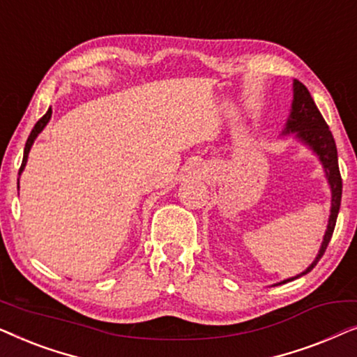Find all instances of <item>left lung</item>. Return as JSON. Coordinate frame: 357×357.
<instances>
[{
  "label": "left lung",
  "mask_w": 357,
  "mask_h": 357,
  "mask_svg": "<svg viewBox=\"0 0 357 357\" xmlns=\"http://www.w3.org/2000/svg\"><path fill=\"white\" fill-rule=\"evenodd\" d=\"M282 135H294L297 141H301L302 144L307 146L317 158H319L321 167H324L326 182L330 185L331 192V206H330V218H328V226H326L324 241H321L320 250L317 253L315 260L305 268V271H302L301 275L287 278V280L276 282L278 284H284L292 280L307 275V273L314 270V266L319 263V260L324 257V253L328 247V242L331 236H333L336 218L340 213V204H341V193H343V182H341L340 167H338V151H336V144L333 139V135L326 125V121L321 116L320 110L317 109L314 99H312L310 92L307 87L302 84L301 81L294 79L292 82V102H291V112L287 116L284 130Z\"/></svg>",
  "instance_id": "8db88e82"
}]
</instances>
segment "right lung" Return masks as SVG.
<instances>
[{
	"mask_svg": "<svg viewBox=\"0 0 357 357\" xmlns=\"http://www.w3.org/2000/svg\"><path fill=\"white\" fill-rule=\"evenodd\" d=\"M50 119H52V109H48L47 110V114L42 116L40 120L37 121L36 123V126H33L32 128V131H31V135H29V138H27V143H26V148H24V158H22V164H21V169H19V175L22 174V170H24V167H26V164H27V158H29V153H31V148H32V144H33V141H36V138L38 135L42 133L43 131V128H45L47 126V123L48 121H50ZM17 188H19V178H17Z\"/></svg>",
	"mask_w": 357,
	"mask_h": 357,
	"instance_id": "1",
	"label": "right lung"
}]
</instances>
